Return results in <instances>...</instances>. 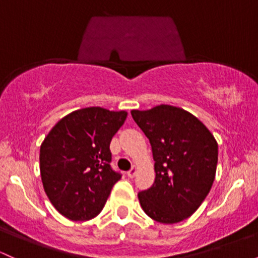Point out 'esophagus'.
Returning a JSON list of instances; mask_svg holds the SVG:
<instances>
[{
	"instance_id": "esophagus-1",
	"label": "esophagus",
	"mask_w": 258,
	"mask_h": 258,
	"mask_svg": "<svg viewBox=\"0 0 258 258\" xmlns=\"http://www.w3.org/2000/svg\"><path fill=\"white\" fill-rule=\"evenodd\" d=\"M136 174H137V166L134 165L132 166V169L130 171H127V176L130 177V179H134L136 176Z\"/></svg>"
}]
</instances>
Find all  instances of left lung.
I'll return each instance as SVG.
<instances>
[{
  "label": "left lung",
  "mask_w": 258,
  "mask_h": 258,
  "mask_svg": "<svg viewBox=\"0 0 258 258\" xmlns=\"http://www.w3.org/2000/svg\"><path fill=\"white\" fill-rule=\"evenodd\" d=\"M131 115L149 140L155 161L154 183L138 194L141 207L158 223L182 222L202 205L216 179V138L181 107L161 104Z\"/></svg>",
  "instance_id": "1"
}]
</instances>
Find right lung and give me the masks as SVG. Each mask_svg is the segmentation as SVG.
<instances>
[{"label": "right lung", "mask_w": 258, "mask_h": 258, "mask_svg": "<svg viewBox=\"0 0 258 258\" xmlns=\"http://www.w3.org/2000/svg\"><path fill=\"white\" fill-rule=\"evenodd\" d=\"M126 117V111L99 106L76 110L62 117L41 143L45 194L67 219L83 222L97 217L121 179L109 164V147Z\"/></svg>", "instance_id": "1"}]
</instances>
